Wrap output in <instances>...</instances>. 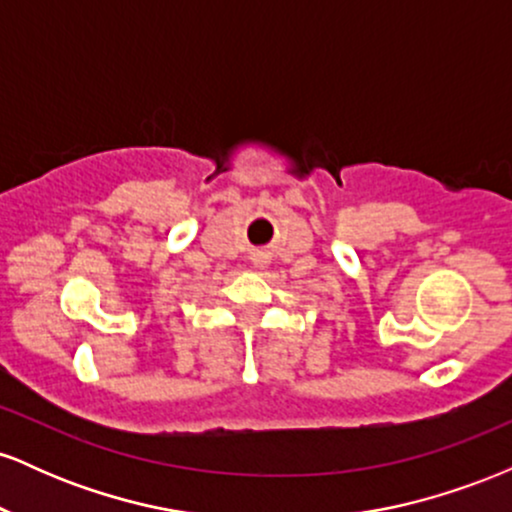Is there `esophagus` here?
I'll return each mask as SVG.
<instances>
[{
    "label": "esophagus",
    "mask_w": 512,
    "mask_h": 512,
    "mask_svg": "<svg viewBox=\"0 0 512 512\" xmlns=\"http://www.w3.org/2000/svg\"><path fill=\"white\" fill-rule=\"evenodd\" d=\"M250 260H252V264H255V267H264V264L269 262V257H267V252L260 250V252H252Z\"/></svg>",
    "instance_id": "esophagus-1"
}]
</instances>
